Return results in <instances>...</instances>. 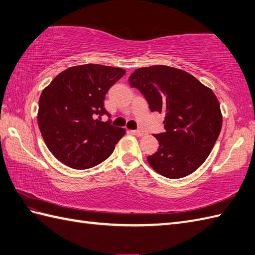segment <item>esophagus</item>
I'll list each match as a JSON object with an SVG mask.
<instances>
[{"instance_id": "obj_1", "label": "esophagus", "mask_w": 255, "mask_h": 255, "mask_svg": "<svg viewBox=\"0 0 255 255\" xmlns=\"http://www.w3.org/2000/svg\"><path fill=\"white\" fill-rule=\"evenodd\" d=\"M131 133L135 136H138V137H141V136L146 135V133L144 131H131Z\"/></svg>"}]
</instances>
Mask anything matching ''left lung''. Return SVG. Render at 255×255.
I'll list each match as a JSON object with an SVG mask.
<instances>
[{
    "label": "left lung",
    "instance_id": "obj_1",
    "mask_svg": "<svg viewBox=\"0 0 255 255\" xmlns=\"http://www.w3.org/2000/svg\"><path fill=\"white\" fill-rule=\"evenodd\" d=\"M128 82L145 96L151 111L165 114V132L153 135L159 148L148 156L149 165L167 178L191 174L212 151L222 128L213 91L190 73L163 65L138 68Z\"/></svg>",
    "mask_w": 255,
    "mask_h": 255
}]
</instances>
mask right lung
<instances>
[{
  "mask_svg": "<svg viewBox=\"0 0 255 255\" xmlns=\"http://www.w3.org/2000/svg\"><path fill=\"white\" fill-rule=\"evenodd\" d=\"M126 70L86 64L68 68L42 91L38 124L47 148L76 170L95 166L113 153L126 129L103 122L105 95Z\"/></svg>",
  "mask_w": 255,
  "mask_h": 255,
  "instance_id": "right-lung-1",
  "label": "right lung"
}]
</instances>
